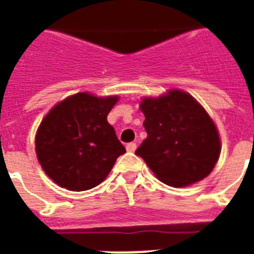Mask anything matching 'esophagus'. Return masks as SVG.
Listing matches in <instances>:
<instances>
[{
  "label": "esophagus",
  "instance_id": "obj_1",
  "mask_svg": "<svg viewBox=\"0 0 254 254\" xmlns=\"http://www.w3.org/2000/svg\"><path fill=\"white\" fill-rule=\"evenodd\" d=\"M126 149H127V151H128V152H133L134 150H136V143H134V142L127 143V146H126Z\"/></svg>",
  "mask_w": 254,
  "mask_h": 254
}]
</instances>
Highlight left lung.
Wrapping results in <instances>:
<instances>
[{"mask_svg":"<svg viewBox=\"0 0 254 254\" xmlns=\"http://www.w3.org/2000/svg\"><path fill=\"white\" fill-rule=\"evenodd\" d=\"M146 140L136 150L155 177L170 187H187L212 172L221 140L205 108L181 89L159 96H143Z\"/></svg>","mask_w":254,"mask_h":254,"instance_id":"1","label":"left lung"}]
</instances>
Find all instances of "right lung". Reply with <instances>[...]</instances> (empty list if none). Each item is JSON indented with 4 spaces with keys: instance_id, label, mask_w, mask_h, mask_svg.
Instances as JSON below:
<instances>
[{
    "instance_id": "1",
    "label": "right lung",
    "mask_w": 254,
    "mask_h": 254,
    "mask_svg": "<svg viewBox=\"0 0 254 254\" xmlns=\"http://www.w3.org/2000/svg\"><path fill=\"white\" fill-rule=\"evenodd\" d=\"M118 95L73 94L52 108L35 133L42 169L60 187L73 192L100 185L126 149L107 121Z\"/></svg>"
}]
</instances>
